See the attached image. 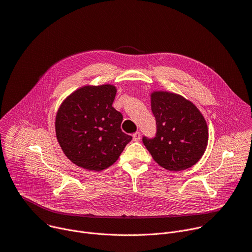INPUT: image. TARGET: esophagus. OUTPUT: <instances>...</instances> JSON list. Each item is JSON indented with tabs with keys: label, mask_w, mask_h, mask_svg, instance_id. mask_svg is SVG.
I'll return each mask as SVG.
<instances>
[{
	"label": "esophagus",
	"mask_w": 252,
	"mask_h": 252,
	"mask_svg": "<svg viewBox=\"0 0 252 252\" xmlns=\"http://www.w3.org/2000/svg\"><path fill=\"white\" fill-rule=\"evenodd\" d=\"M140 139H141V133H140V132H136V133L133 134V140H134L135 142L140 141Z\"/></svg>",
	"instance_id": "esophagus-1"
}]
</instances>
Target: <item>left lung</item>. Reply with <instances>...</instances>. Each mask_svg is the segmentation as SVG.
Instances as JSON below:
<instances>
[{"label": "left lung", "mask_w": 252, "mask_h": 252, "mask_svg": "<svg viewBox=\"0 0 252 252\" xmlns=\"http://www.w3.org/2000/svg\"><path fill=\"white\" fill-rule=\"evenodd\" d=\"M150 96L157 134L153 139L143 137V143L154 161L173 172L195 165L205 154L209 142L204 115L180 94L155 90Z\"/></svg>", "instance_id": "8db88e82"}]
</instances>
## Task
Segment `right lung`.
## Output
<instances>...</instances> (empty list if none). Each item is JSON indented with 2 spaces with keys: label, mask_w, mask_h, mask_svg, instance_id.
Returning <instances> with one entry per match:
<instances>
[{
  "label": "right lung",
  "mask_w": 252,
  "mask_h": 252,
  "mask_svg": "<svg viewBox=\"0 0 252 252\" xmlns=\"http://www.w3.org/2000/svg\"><path fill=\"white\" fill-rule=\"evenodd\" d=\"M113 84L84 85L62 102L56 134L64 155L76 166L99 172L112 166L132 140L122 132L123 116L112 103Z\"/></svg>",
  "instance_id": "obj_1"
}]
</instances>
